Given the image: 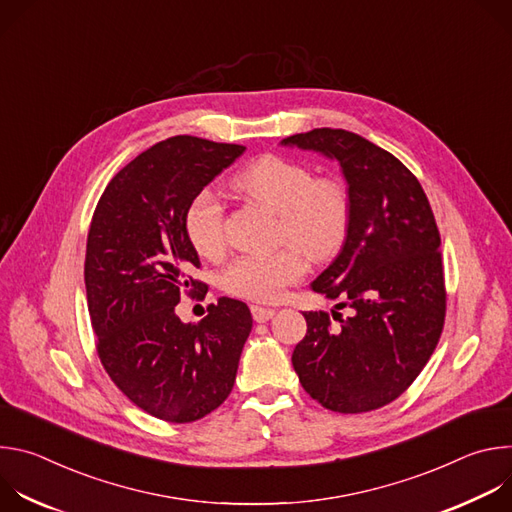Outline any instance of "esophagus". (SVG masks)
Returning a JSON list of instances; mask_svg holds the SVG:
<instances>
[{
    "mask_svg": "<svg viewBox=\"0 0 512 512\" xmlns=\"http://www.w3.org/2000/svg\"><path fill=\"white\" fill-rule=\"evenodd\" d=\"M251 314H253L255 322H267V320H271L275 316V310L263 308V306H251Z\"/></svg>",
    "mask_w": 512,
    "mask_h": 512,
    "instance_id": "34e87169",
    "label": "esophagus"
}]
</instances>
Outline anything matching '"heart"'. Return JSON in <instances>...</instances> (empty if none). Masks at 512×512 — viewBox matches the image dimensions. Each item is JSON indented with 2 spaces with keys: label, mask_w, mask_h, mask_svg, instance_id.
<instances>
[{
  "label": "heart",
  "mask_w": 512,
  "mask_h": 512,
  "mask_svg": "<svg viewBox=\"0 0 512 512\" xmlns=\"http://www.w3.org/2000/svg\"><path fill=\"white\" fill-rule=\"evenodd\" d=\"M233 186L277 212V241L298 244L312 257H326L346 237L350 198L336 178L314 172L279 156H263L245 166ZM184 235L206 259L227 249L225 204L214 188L198 190L184 210ZM308 259L298 248L281 247L269 255H241L223 273L227 294L259 304L277 302L289 285L302 279Z\"/></svg>",
  "instance_id": "heart-1"
}]
</instances>
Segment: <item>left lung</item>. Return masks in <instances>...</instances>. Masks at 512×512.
<instances>
[{"instance_id":"obj_1","label":"left lung","mask_w":512,"mask_h":512,"mask_svg":"<svg viewBox=\"0 0 512 512\" xmlns=\"http://www.w3.org/2000/svg\"><path fill=\"white\" fill-rule=\"evenodd\" d=\"M281 145L336 160L350 198L344 245L312 289L342 298L336 308L348 306L352 316L336 330L326 312H304L308 332L291 362L322 407L379 409L417 379L444 328L442 239L429 200L393 154L352 131L320 127Z\"/></svg>"}]
</instances>
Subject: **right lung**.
<instances>
[{"label":"right lung","instance_id":"obj_1","mask_svg":"<svg viewBox=\"0 0 512 512\" xmlns=\"http://www.w3.org/2000/svg\"><path fill=\"white\" fill-rule=\"evenodd\" d=\"M243 152L168 137L113 176L91 221L85 285L99 358L131 403L170 423L202 419L229 397L253 326L247 304L231 298L210 304L198 324L176 316L184 291L206 294L192 277L200 259L184 210Z\"/></svg>","mask_w":512,"mask_h":512}]
</instances>
